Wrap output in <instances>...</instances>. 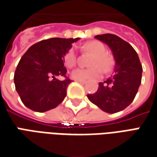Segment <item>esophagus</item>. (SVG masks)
I'll return each instance as SVG.
<instances>
[{"instance_id": "1", "label": "esophagus", "mask_w": 157, "mask_h": 157, "mask_svg": "<svg viewBox=\"0 0 157 157\" xmlns=\"http://www.w3.org/2000/svg\"><path fill=\"white\" fill-rule=\"evenodd\" d=\"M77 82H78L81 85H85V81H77Z\"/></svg>"}]
</instances>
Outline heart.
<instances>
[{
    "label": "heart",
    "mask_w": 157,
    "mask_h": 157,
    "mask_svg": "<svg viewBox=\"0 0 157 157\" xmlns=\"http://www.w3.org/2000/svg\"><path fill=\"white\" fill-rule=\"evenodd\" d=\"M85 51L93 55L90 62V66L93 67L84 69L77 68L73 70L70 76L72 79L77 81L97 80L101 78L102 71L105 73L110 72L113 70L114 61L112 56L107 53L104 44L99 41H92L85 45ZM77 53L74 48H70L66 54L64 58L65 65L69 68L75 67L77 64Z\"/></svg>",
    "instance_id": "heart-1"
}]
</instances>
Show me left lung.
Returning <instances> with one entry per match:
<instances>
[{"label": "left lung", "instance_id": "8db88e82", "mask_svg": "<svg viewBox=\"0 0 157 157\" xmlns=\"http://www.w3.org/2000/svg\"><path fill=\"white\" fill-rule=\"evenodd\" d=\"M95 38L107 44L115 61L114 73L94 94L87 95L89 100L106 113H113L130 105L141 84L143 68L137 52L127 42L113 34L97 35Z\"/></svg>", "mask_w": 157, "mask_h": 157}]
</instances>
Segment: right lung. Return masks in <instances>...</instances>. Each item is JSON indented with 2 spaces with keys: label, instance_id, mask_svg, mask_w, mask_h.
<instances>
[{
  "label": "right lung",
  "instance_id": "add662e5",
  "mask_svg": "<svg viewBox=\"0 0 157 157\" xmlns=\"http://www.w3.org/2000/svg\"><path fill=\"white\" fill-rule=\"evenodd\" d=\"M78 38L55 37L43 40L29 48L21 57L14 72L15 89L28 109L44 113L55 109L67 96L69 78L66 77V54Z\"/></svg>",
  "mask_w": 157,
  "mask_h": 157
}]
</instances>
